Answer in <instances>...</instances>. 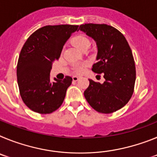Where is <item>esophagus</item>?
I'll return each instance as SVG.
<instances>
[{"label":"esophagus","instance_id":"1","mask_svg":"<svg viewBox=\"0 0 157 157\" xmlns=\"http://www.w3.org/2000/svg\"><path fill=\"white\" fill-rule=\"evenodd\" d=\"M80 78V77L79 76H73V77H72V79H73V81H75V82H76V81H78V80Z\"/></svg>","mask_w":157,"mask_h":157}]
</instances>
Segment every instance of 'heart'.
Returning a JSON list of instances; mask_svg holds the SVG:
<instances>
[{
  "label": "heart",
  "mask_w": 157,
  "mask_h": 157,
  "mask_svg": "<svg viewBox=\"0 0 157 157\" xmlns=\"http://www.w3.org/2000/svg\"><path fill=\"white\" fill-rule=\"evenodd\" d=\"M73 41H74L75 45L78 47V48L82 49L84 47L90 46V40L87 37L84 35H77L73 38ZM86 67V63H78L75 66L74 70L76 73L78 74H82L85 71Z\"/></svg>",
  "instance_id": "obj_1"
}]
</instances>
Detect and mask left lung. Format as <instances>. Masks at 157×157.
Segmentation results:
<instances>
[{
    "mask_svg": "<svg viewBox=\"0 0 157 157\" xmlns=\"http://www.w3.org/2000/svg\"><path fill=\"white\" fill-rule=\"evenodd\" d=\"M78 29L95 40L98 62L92 71L103 73L105 78L103 84L89 79L85 98L100 113L116 112L128 103L134 93L136 69L130 45L121 32L109 25L85 23Z\"/></svg>",
    "mask_w": 157,
    "mask_h": 157,
    "instance_id": "8db88e82",
    "label": "left lung"
}]
</instances>
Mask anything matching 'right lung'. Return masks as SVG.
I'll use <instances>...</instances> for the list:
<instances>
[{
	"mask_svg": "<svg viewBox=\"0 0 157 157\" xmlns=\"http://www.w3.org/2000/svg\"><path fill=\"white\" fill-rule=\"evenodd\" d=\"M78 25L45 26L34 31L24 43L17 63L19 94L30 110L50 114L63 104L72 78H49L54 60L60 56L67 40L78 30Z\"/></svg>",
	"mask_w": 157,
	"mask_h": 157,
	"instance_id": "obj_1",
	"label": "right lung"
}]
</instances>
